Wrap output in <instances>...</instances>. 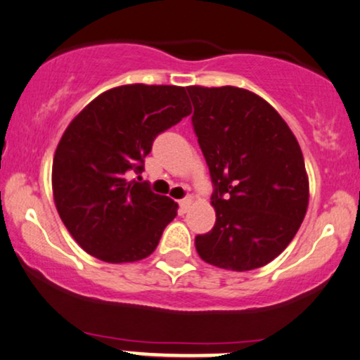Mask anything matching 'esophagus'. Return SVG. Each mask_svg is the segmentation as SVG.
<instances>
[{
  "instance_id": "34e87169",
  "label": "esophagus",
  "mask_w": 360,
  "mask_h": 360,
  "mask_svg": "<svg viewBox=\"0 0 360 360\" xmlns=\"http://www.w3.org/2000/svg\"><path fill=\"white\" fill-rule=\"evenodd\" d=\"M191 205H193V201H191V199H188V198H186V199H181V201H179V211H181V213H188V210H189V207H191Z\"/></svg>"
}]
</instances>
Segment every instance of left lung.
I'll use <instances>...</instances> for the list:
<instances>
[{
  "mask_svg": "<svg viewBox=\"0 0 360 360\" xmlns=\"http://www.w3.org/2000/svg\"><path fill=\"white\" fill-rule=\"evenodd\" d=\"M193 127L210 167L216 223L194 240L210 265L259 268L290 245L309 207L297 137L265 98L238 86H186Z\"/></svg>",
  "mask_w": 360,
  "mask_h": 360,
  "instance_id": "obj_1",
  "label": "left lung"
}]
</instances>
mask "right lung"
Segmentation results:
<instances>
[{
    "label": "right lung",
    "mask_w": 360,
    "mask_h": 360,
    "mask_svg": "<svg viewBox=\"0 0 360 360\" xmlns=\"http://www.w3.org/2000/svg\"><path fill=\"white\" fill-rule=\"evenodd\" d=\"M184 86L120 85L95 97L56 146L51 188L73 240L107 263H132L155 250L177 202L129 179L141 172L158 134L191 114Z\"/></svg>",
    "instance_id": "obj_1"
}]
</instances>
